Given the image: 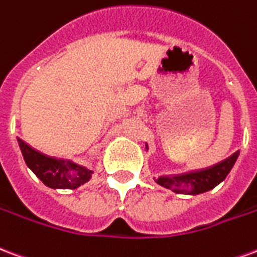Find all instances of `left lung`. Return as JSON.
I'll return each instance as SVG.
<instances>
[{
    "label": "left lung",
    "instance_id": "obj_1",
    "mask_svg": "<svg viewBox=\"0 0 257 257\" xmlns=\"http://www.w3.org/2000/svg\"><path fill=\"white\" fill-rule=\"evenodd\" d=\"M237 157H238V152H235L230 157L224 159L223 162L218 163L212 167L188 172L177 177H160L156 179V182L164 188L171 189L177 194H200L211 190L222 182L227 177Z\"/></svg>",
    "mask_w": 257,
    "mask_h": 257
}]
</instances>
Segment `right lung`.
<instances>
[{"mask_svg": "<svg viewBox=\"0 0 257 257\" xmlns=\"http://www.w3.org/2000/svg\"><path fill=\"white\" fill-rule=\"evenodd\" d=\"M26 164L42 182L53 189H76L90 179L91 171L69 160L46 156L18 138Z\"/></svg>", "mask_w": 257, "mask_h": 257, "instance_id": "add662e5", "label": "right lung"}]
</instances>
